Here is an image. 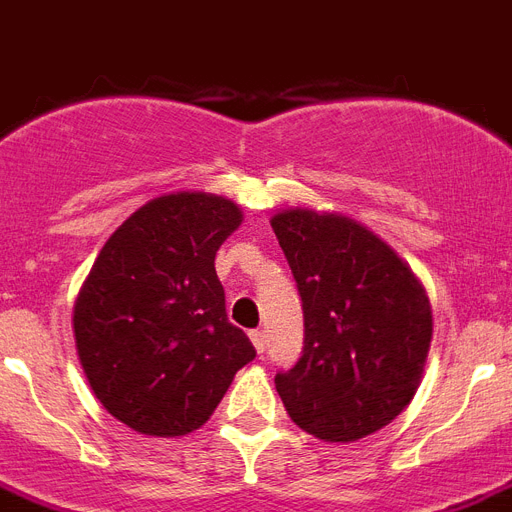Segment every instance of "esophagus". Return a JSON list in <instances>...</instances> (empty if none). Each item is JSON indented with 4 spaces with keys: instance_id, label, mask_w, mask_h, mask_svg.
<instances>
[{
    "instance_id": "esophagus-1",
    "label": "esophagus",
    "mask_w": 512,
    "mask_h": 512,
    "mask_svg": "<svg viewBox=\"0 0 512 512\" xmlns=\"http://www.w3.org/2000/svg\"><path fill=\"white\" fill-rule=\"evenodd\" d=\"M249 339H252V344H255V350L263 355L265 350V331H260V328H255V331H249Z\"/></svg>"
}]
</instances>
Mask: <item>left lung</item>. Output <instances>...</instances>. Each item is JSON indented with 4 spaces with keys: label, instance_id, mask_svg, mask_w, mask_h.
<instances>
[{
    "label": "left lung",
    "instance_id": "1",
    "mask_svg": "<svg viewBox=\"0 0 512 512\" xmlns=\"http://www.w3.org/2000/svg\"><path fill=\"white\" fill-rule=\"evenodd\" d=\"M305 310V347L276 373L286 413L323 442L376 434L410 405L434 318L410 265L342 213L289 207L270 218Z\"/></svg>",
    "mask_w": 512,
    "mask_h": 512
}]
</instances>
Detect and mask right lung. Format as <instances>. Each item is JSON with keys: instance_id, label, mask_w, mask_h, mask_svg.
Returning a JSON list of instances; mask_svg holds the SVG:
<instances>
[{"instance_id": "right-lung-1", "label": "right lung", "mask_w": 512, "mask_h": 512, "mask_svg": "<svg viewBox=\"0 0 512 512\" xmlns=\"http://www.w3.org/2000/svg\"><path fill=\"white\" fill-rule=\"evenodd\" d=\"M242 220V207L218 194H162L123 220L91 265L73 305L78 360L128 429L197 431L255 357L228 323L215 273L220 244Z\"/></svg>"}]
</instances>
